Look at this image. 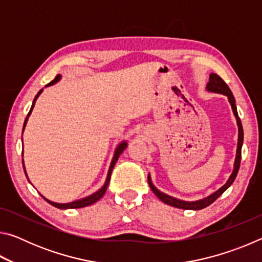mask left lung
<instances>
[{
  "instance_id": "1",
  "label": "left lung",
  "mask_w": 262,
  "mask_h": 262,
  "mask_svg": "<svg viewBox=\"0 0 262 262\" xmlns=\"http://www.w3.org/2000/svg\"><path fill=\"white\" fill-rule=\"evenodd\" d=\"M207 90L210 91V92H215V94H222V95L227 96L229 101H230V105H231V107H232L234 117H236L237 125H238V144H237V154H236V159H234L233 171H232L231 176H230L229 180L227 181V184H225L224 186H222V187L219 190H216L215 193H212L211 195H209V196L202 199V200L192 201V202L179 200V199H176L173 196H170V195H167L165 193L161 192V190H158L154 186L152 181H151V178H150V174H149L148 176L149 186H150V188H151L152 192L156 194V196L159 199V200L163 201L164 203H166V205H168V206H172V207H176V208H180V209L200 210V209H203V208H206V207H208L209 205H211V203L214 202L216 199H219L221 195L223 194L225 190H227L230 187V186L232 185V183H233L234 179H236V177H237L239 166H241L242 145H243V141H244V130H243V126H242L241 119H239V117H238L237 106H236V100H234V97L232 95L231 90H230V88L228 86V84L225 83L223 79H222L217 74H210L209 82H208V84H207Z\"/></svg>"
}]
</instances>
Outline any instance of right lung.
Returning a JSON list of instances; mask_svg holds the SVG:
<instances>
[{
  "label": "right lung",
  "instance_id": "1",
  "mask_svg": "<svg viewBox=\"0 0 262 262\" xmlns=\"http://www.w3.org/2000/svg\"><path fill=\"white\" fill-rule=\"evenodd\" d=\"M60 78H61V75H57V76H56L54 79H53V81H52L51 83H48L46 86L53 85V84H55L56 82H59V81H60ZM41 92H42V89H41L40 91L38 92L37 96H35V98H34L33 103H32V106H31L30 112L28 113V117H26L25 121H24L23 132H24V128H25V126H26V122H28V119H29V117H30V114H31V112H32V110H33V107H34L35 100H37V98L39 97V95L41 94ZM126 148H127V142H126V141H123V142H121L120 144L118 145L117 149H115V152H114L113 159H112V162H111V165H110V168H108L107 178H106V181H105V184H104L103 187H101L99 190H97L96 193L91 194V195H89V196L84 198V199H81V200H77V201H74V202H69V203H56V202L50 201V200H48V199H46L45 196H42V195H41V196H42L43 199H45V200H46L48 203H50V205L54 206V207H56V208H59V209H74V208H83V207H86V206L94 205L95 202H97L98 200H100V199L104 196V194H105V192H106V189H107V186H108V184H110L111 174H112V170H113V167H114V165H115V163H117L119 156H120V155L122 154L123 150H125ZM23 167H24V172H25L26 178H28V174H26V171H25V166H24V164H23ZM28 180H29V178H28Z\"/></svg>",
  "mask_w": 262,
  "mask_h": 262
}]
</instances>
